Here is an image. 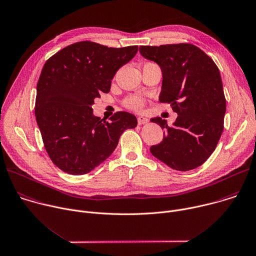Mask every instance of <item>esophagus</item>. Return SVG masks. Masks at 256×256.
Instances as JSON below:
<instances>
[{
    "label": "esophagus",
    "instance_id": "esophagus-1",
    "mask_svg": "<svg viewBox=\"0 0 256 256\" xmlns=\"http://www.w3.org/2000/svg\"><path fill=\"white\" fill-rule=\"evenodd\" d=\"M148 118L146 116H140L138 118V124H148Z\"/></svg>",
    "mask_w": 256,
    "mask_h": 256
}]
</instances>
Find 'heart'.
Listing matches in <instances>:
<instances>
[{
    "instance_id": "obj_1",
    "label": "heart",
    "mask_w": 256,
    "mask_h": 256,
    "mask_svg": "<svg viewBox=\"0 0 256 256\" xmlns=\"http://www.w3.org/2000/svg\"><path fill=\"white\" fill-rule=\"evenodd\" d=\"M126 106L130 108V110H140L142 108V100L138 98V96H130V98H128L126 100V102H124Z\"/></svg>"
}]
</instances>
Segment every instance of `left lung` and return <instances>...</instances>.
<instances>
[{"label":"left lung","mask_w":256,"mask_h":256,"mask_svg":"<svg viewBox=\"0 0 256 256\" xmlns=\"http://www.w3.org/2000/svg\"><path fill=\"white\" fill-rule=\"evenodd\" d=\"M140 53L160 66L158 100L171 104L178 114L172 126L160 118H150L164 132L162 140L150 150L177 171L196 168L214 152L223 132L226 100L219 69L192 44L140 46Z\"/></svg>","instance_id":"left-lung-1"}]
</instances>
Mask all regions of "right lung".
<instances>
[{
	"mask_svg": "<svg viewBox=\"0 0 256 256\" xmlns=\"http://www.w3.org/2000/svg\"><path fill=\"white\" fill-rule=\"evenodd\" d=\"M138 46L108 48L83 41L50 57L37 83L35 116L52 162L71 175L88 174L116 150L122 134L136 118L126 112L110 122L94 114V100L108 94L116 71L130 62Z\"/></svg>",
	"mask_w": 256,
	"mask_h": 256,
	"instance_id": "right-lung-1",
	"label": "right lung"
}]
</instances>
